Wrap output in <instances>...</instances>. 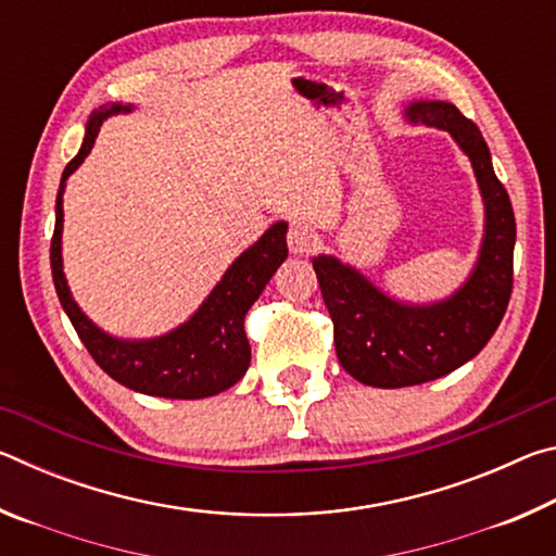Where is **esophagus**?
<instances>
[{"instance_id": "obj_1", "label": "esophagus", "mask_w": 556, "mask_h": 556, "mask_svg": "<svg viewBox=\"0 0 556 556\" xmlns=\"http://www.w3.org/2000/svg\"><path fill=\"white\" fill-rule=\"evenodd\" d=\"M287 242H289V250L294 252V255H308V252H312L318 244V235L312 225L291 223V228L287 232Z\"/></svg>"}]
</instances>
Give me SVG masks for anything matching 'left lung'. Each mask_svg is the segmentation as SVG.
<instances>
[{"label":"left lung","mask_w":556,"mask_h":556,"mask_svg":"<svg viewBox=\"0 0 556 556\" xmlns=\"http://www.w3.org/2000/svg\"><path fill=\"white\" fill-rule=\"evenodd\" d=\"M404 112L412 122L446 129L468 154L485 203V235L466 285L427 306L390 299L336 257H314L343 370L357 382L390 390L437 380L476 357L501 326L513 294L515 213L481 129L451 102L421 100Z\"/></svg>","instance_id":"8db88e82"}]
</instances>
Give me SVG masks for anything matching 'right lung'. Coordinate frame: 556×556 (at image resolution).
<instances>
[{"label":"right lung","instance_id":"obj_1","mask_svg":"<svg viewBox=\"0 0 556 556\" xmlns=\"http://www.w3.org/2000/svg\"><path fill=\"white\" fill-rule=\"evenodd\" d=\"M131 108L112 105L92 112L80 152L71 159L61 176L55 195V228L51 238V271L55 294L68 314L75 333L88 348L102 370L125 388L166 400H203L232 388L250 368V343L244 336V316L262 289L287 260V223H275L262 238L244 250L225 271L218 287L203 301L186 324L176 331L149 341H119L90 321L75 304L63 275L61 232H63V188L83 159L96 144L102 119Z\"/></svg>","mask_w":556,"mask_h":556}]
</instances>
